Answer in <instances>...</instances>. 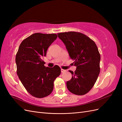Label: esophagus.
<instances>
[{
	"label": "esophagus",
	"mask_w": 122,
	"mask_h": 122,
	"mask_svg": "<svg viewBox=\"0 0 122 122\" xmlns=\"http://www.w3.org/2000/svg\"><path fill=\"white\" fill-rule=\"evenodd\" d=\"M61 72L62 73H64L66 72V70H64V69H61Z\"/></svg>",
	"instance_id": "34e87169"
}]
</instances>
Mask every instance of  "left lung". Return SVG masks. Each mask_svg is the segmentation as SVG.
<instances>
[{"label": "left lung", "instance_id": "8db88e82", "mask_svg": "<svg viewBox=\"0 0 122 122\" xmlns=\"http://www.w3.org/2000/svg\"><path fill=\"white\" fill-rule=\"evenodd\" d=\"M58 37L65 44L70 57L74 61V72L67 82L71 93L77 95L87 93L94 86L100 73V54L94 41L82 33L69 31L58 33Z\"/></svg>", "mask_w": 122, "mask_h": 122}]
</instances>
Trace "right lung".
<instances>
[{
  "mask_svg": "<svg viewBox=\"0 0 122 122\" xmlns=\"http://www.w3.org/2000/svg\"><path fill=\"white\" fill-rule=\"evenodd\" d=\"M57 37L55 34L35 33L21 42L16 54L17 75L25 89L35 97L49 95L53 90L54 81L61 74L59 66L46 67L43 60Z\"/></svg>",
  "mask_w": 122,
  "mask_h": 122,
  "instance_id": "1",
  "label": "right lung"
}]
</instances>
